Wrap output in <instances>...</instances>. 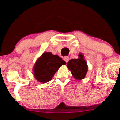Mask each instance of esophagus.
<instances>
[{
  "label": "esophagus",
  "mask_w": 120,
  "mask_h": 120,
  "mask_svg": "<svg viewBox=\"0 0 120 120\" xmlns=\"http://www.w3.org/2000/svg\"><path fill=\"white\" fill-rule=\"evenodd\" d=\"M64 61H65L66 63H67L69 60V57H68V56H65V57L64 58Z\"/></svg>",
  "instance_id": "34e87169"
}]
</instances>
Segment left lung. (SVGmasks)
<instances>
[{
  "instance_id": "obj_1",
  "label": "left lung",
  "mask_w": 120,
  "mask_h": 120,
  "mask_svg": "<svg viewBox=\"0 0 120 120\" xmlns=\"http://www.w3.org/2000/svg\"><path fill=\"white\" fill-rule=\"evenodd\" d=\"M66 66L70 70L73 78L76 80H82L85 78L88 69L87 63L82 53H79L78 59L69 60Z\"/></svg>"
}]
</instances>
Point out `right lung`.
<instances>
[{
    "label": "right lung",
    "mask_w": 120,
    "mask_h": 120,
    "mask_svg": "<svg viewBox=\"0 0 120 120\" xmlns=\"http://www.w3.org/2000/svg\"><path fill=\"white\" fill-rule=\"evenodd\" d=\"M61 57L51 52H44L37 59L33 69L34 77L37 81L46 83L51 80L60 66L65 65Z\"/></svg>",
    "instance_id": "add662e5"
}]
</instances>
